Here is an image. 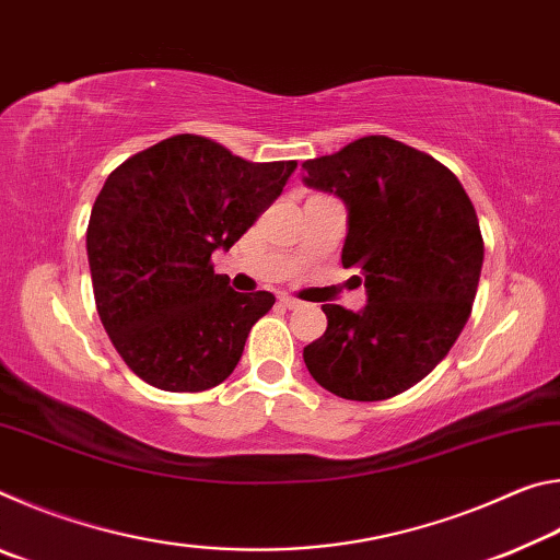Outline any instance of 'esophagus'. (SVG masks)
I'll return each instance as SVG.
<instances>
[{
	"instance_id": "34e87169",
	"label": "esophagus",
	"mask_w": 560,
	"mask_h": 560,
	"mask_svg": "<svg viewBox=\"0 0 560 560\" xmlns=\"http://www.w3.org/2000/svg\"><path fill=\"white\" fill-rule=\"evenodd\" d=\"M279 303L283 308H299L301 306V301L293 299V296H279Z\"/></svg>"
}]
</instances>
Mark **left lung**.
<instances>
[{
	"label": "left lung",
	"mask_w": 560,
	"mask_h": 560,
	"mask_svg": "<svg viewBox=\"0 0 560 560\" xmlns=\"http://www.w3.org/2000/svg\"><path fill=\"white\" fill-rule=\"evenodd\" d=\"M301 167L308 187L346 202L340 261L360 269L368 291L358 314L320 306L328 328L303 348V363L346 400L410 390L450 353L477 296L485 240L469 195L432 155L387 136L353 140Z\"/></svg>",
	"instance_id": "1"
}]
</instances>
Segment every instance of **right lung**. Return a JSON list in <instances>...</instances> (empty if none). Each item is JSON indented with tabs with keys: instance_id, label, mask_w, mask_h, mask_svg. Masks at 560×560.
<instances>
[{
	"instance_id": "right-lung-1",
	"label": "right lung",
	"mask_w": 560,
	"mask_h": 560,
	"mask_svg": "<svg viewBox=\"0 0 560 560\" xmlns=\"http://www.w3.org/2000/svg\"><path fill=\"white\" fill-rule=\"evenodd\" d=\"M296 160L249 163L210 138L173 136L108 175L89 220L86 249L101 324L148 385L202 393L240 363L273 293H240L214 273L281 195Z\"/></svg>"
}]
</instances>
